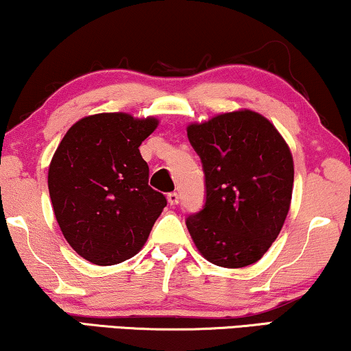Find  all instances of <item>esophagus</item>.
I'll return each instance as SVG.
<instances>
[{
	"label": "esophagus",
	"instance_id": "obj_1",
	"mask_svg": "<svg viewBox=\"0 0 351 351\" xmlns=\"http://www.w3.org/2000/svg\"><path fill=\"white\" fill-rule=\"evenodd\" d=\"M179 195L176 193V191H172V193H169L167 195V201H169V204L171 206H176V204H179Z\"/></svg>",
	"mask_w": 351,
	"mask_h": 351
}]
</instances>
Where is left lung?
I'll return each instance as SVG.
<instances>
[{
  "instance_id": "8db88e82",
  "label": "left lung",
  "mask_w": 351,
  "mask_h": 351,
  "mask_svg": "<svg viewBox=\"0 0 351 351\" xmlns=\"http://www.w3.org/2000/svg\"><path fill=\"white\" fill-rule=\"evenodd\" d=\"M206 176V204L186 228L206 261L243 268L261 261L280 234L294 185V161L270 119L252 110L186 126Z\"/></svg>"
}]
</instances>
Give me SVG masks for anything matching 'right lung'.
Instances as JSON below:
<instances>
[{
	"mask_svg": "<svg viewBox=\"0 0 351 351\" xmlns=\"http://www.w3.org/2000/svg\"><path fill=\"white\" fill-rule=\"evenodd\" d=\"M160 119L124 112L81 118L62 138L47 171L56 220L73 251L117 265L147 243L167 201L148 185L141 143Z\"/></svg>",
	"mask_w": 351,
	"mask_h": 351,
	"instance_id": "obj_1",
	"label": "right lung"
}]
</instances>
